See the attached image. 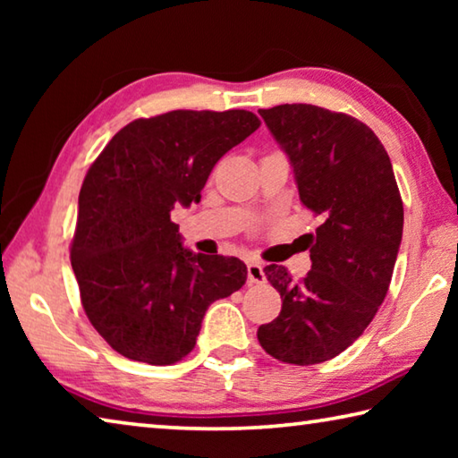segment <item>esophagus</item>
Listing matches in <instances>:
<instances>
[{
  "label": "esophagus",
  "mask_w": 458,
  "mask_h": 458,
  "mask_svg": "<svg viewBox=\"0 0 458 458\" xmlns=\"http://www.w3.org/2000/svg\"><path fill=\"white\" fill-rule=\"evenodd\" d=\"M265 281H267V276H265V270H262L260 262H250V265H248V283L259 284Z\"/></svg>",
  "instance_id": "obj_1"
}]
</instances>
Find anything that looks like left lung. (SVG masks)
Here are the masks:
<instances>
[{
    "label": "left lung",
    "instance_id": "8db88e82",
    "mask_svg": "<svg viewBox=\"0 0 458 458\" xmlns=\"http://www.w3.org/2000/svg\"><path fill=\"white\" fill-rule=\"evenodd\" d=\"M259 113L291 161L301 201L323 222L303 281L281 265L265 268L283 307L257 335L275 360L313 366L345 352L384 303L404 206L384 145L361 121L315 105Z\"/></svg>",
    "mask_w": 458,
    "mask_h": 458
}]
</instances>
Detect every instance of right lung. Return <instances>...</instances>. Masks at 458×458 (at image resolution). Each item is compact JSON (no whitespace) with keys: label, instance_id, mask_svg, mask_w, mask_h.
Returning a JSON list of instances; mask_svg holds the SVG:
<instances>
[{"label":"right lung","instance_id":"add662e5","mask_svg":"<svg viewBox=\"0 0 458 458\" xmlns=\"http://www.w3.org/2000/svg\"><path fill=\"white\" fill-rule=\"evenodd\" d=\"M260 127L250 111H172L123 127L90 165L71 246L81 301L129 360L169 366L196 345L214 301L246 283L234 257L196 254L172 222L199 201L224 153Z\"/></svg>","mask_w":458,"mask_h":458}]
</instances>
